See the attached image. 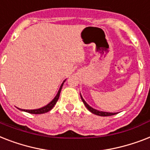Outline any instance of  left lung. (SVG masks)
I'll list each match as a JSON object with an SVG mask.
<instances>
[{
  "mask_svg": "<svg viewBox=\"0 0 150 150\" xmlns=\"http://www.w3.org/2000/svg\"><path fill=\"white\" fill-rule=\"evenodd\" d=\"M81 99H82L83 102V104H84V105L87 107V108L91 112H92L93 114H94V115H99V116H111V115H115L116 113H110V112H104V111H98V110H96V109H94L93 108L90 107L89 105H87V103H86V101H85L83 99V98L81 97Z\"/></svg>",
  "mask_w": 150,
  "mask_h": 150,
  "instance_id": "1",
  "label": "left lung"
}]
</instances>
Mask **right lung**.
<instances>
[{"mask_svg": "<svg viewBox=\"0 0 150 150\" xmlns=\"http://www.w3.org/2000/svg\"><path fill=\"white\" fill-rule=\"evenodd\" d=\"M63 83H62V85L60 86V88L59 90L58 93L56 94V96L55 97V98L50 103V104H48L45 107L41 108H39V109H35V110H22L24 111H26V112H28L30 114H35V115H38V114H43V113H46L48 111H50L52 108L54 107V105H56V103L57 102V100H58L59 98V94H60V91H61V89H62V87H63ZM21 110V109H20Z\"/></svg>", "mask_w": 150, "mask_h": 150, "instance_id": "obj_1", "label": "right lung"}]
</instances>
